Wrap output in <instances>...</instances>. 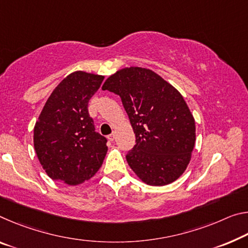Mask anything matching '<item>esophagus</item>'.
<instances>
[{
  "instance_id": "esophagus-1",
  "label": "esophagus",
  "mask_w": 248,
  "mask_h": 248,
  "mask_svg": "<svg viewBox=\"0 0 248 248\" xmlns=\"http://www.w3.org/2000/svg\"><path fill=\"white\" fill-rule=\"evenodd\" d=\"M115 138H116V133L115 132H112L111 135L108 136V140L109 141H113V140H115Z\"/></svg>"
}]
</instances>
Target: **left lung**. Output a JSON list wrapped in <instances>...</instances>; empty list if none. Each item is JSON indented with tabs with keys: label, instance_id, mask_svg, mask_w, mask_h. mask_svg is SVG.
<instances>
[{
	"label": "left lung",
	"instance_id": "8db88e82",
	"mask_svg": "<svg viewBox=\"0 0 248 248\" xmlns=\"http://www.w3.org/2000/svg\"><path fill=\"white\" fill-rule=\"evenodd\" d=\"M103 90L119 95L136 145L127 162L148 186L174 182L186 170L195 145V120L182 95L151 69L125 67L107 78Z\"/></svg>",
	"mask_w": 248,
	"mask_h": 248
}]
</instances>
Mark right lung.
Instances as JSON below:
<instances>
[{
    "label": "right lung",
    "mask_w": 248,
    "mask_h": 248,
    "mask_svg": "<svg viewBox=\"0 0 248 248\" xmlns=\"http://www.w3.org/2000/svg\"><path fill=\"white\" fill-rule=\"evenodd\" d=\"M105 76L77 70L53 90L34 127V148L50 179L78 186L99 170L107 139L95 131L88 101Z\"/></svg>",
    "instance_id": "1"
}]
</instances>
